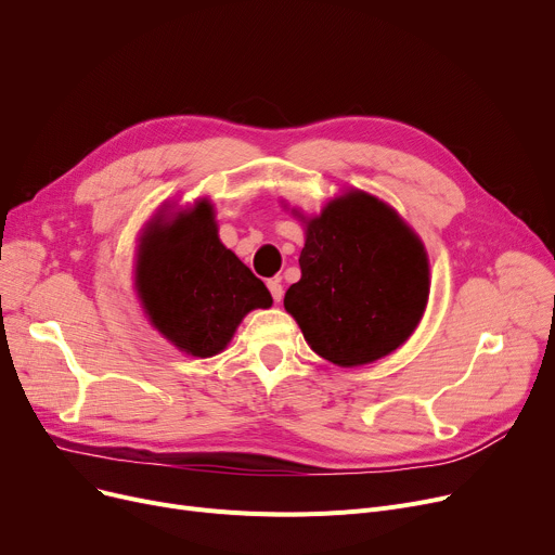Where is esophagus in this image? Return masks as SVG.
Segmentation results:
<instances>
[{
  "instance_id": "34e87169",
  "label": "esophagus",
  "mask_w": 555,
  "mask_h": 555,
  "mask_svg": "<svg viewBox=\"0 0 555 555\" xmlns=\"http://www.w3.org/2000/svg\"><path fill=\"white\" fill-rule=\"evenodd\" d=\"M268 287H270V293H272L274 301L279 304V301L283 299V285H281V281H279V279H270V281H268Z\"/></svg>"
}]
</instances>
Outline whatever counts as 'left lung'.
I'll list each match as a JSON object with an SVG mask.
<instances>
[{
  "label": "left lung",
  "mask_w": 555,
  "mask_h": 555,
  "mask_svg": "<svg viewBox=\"0 0 555 555\" xmlns=\"http://www.w3.org/2000/svg\"><path fill=\"white\" fill-rule=\"evenodd\" d=\"M301 279L283 306L308 346L353 369L383 360L412 337L429 299V258L418 233L393 207L360 189L304 216Z\"/></svg>",
  "instance_id": "1"
}]
</instances>
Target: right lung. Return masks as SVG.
I'll list each match as a JSON object with an SVG mask.
<instances>
[{
  "label": "right lung",
  "instance_id": "1",
  "mask_svg": "<svg viewBox=\"0 0 555 555\" xmlns=\"http://www.w3.org/2000/svg\"><path fill=\"white\" fill-rule=\"evenodd\" d=\"M134 293L151 326L193 358L224 351L243 317L270 308L272 295L218 238L214 204L159 211L134 256Z\"/></svg>",
  "mask_w": 555,
  "mask_h": 555
}]
</instances>
